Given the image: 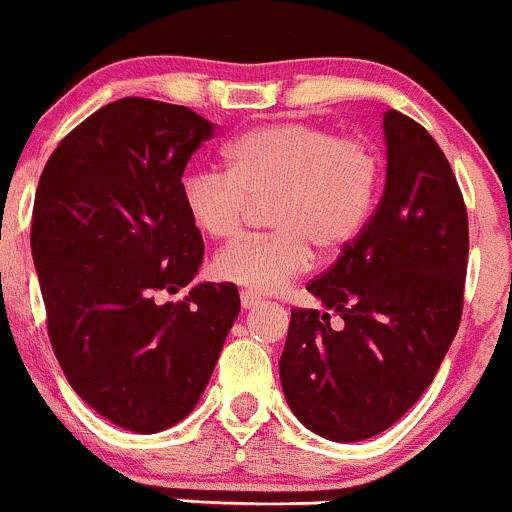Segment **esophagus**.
I'll use <instances>...</instances> for the list:
<instances>
[{
  "mask_svg": "<svg viewBox=\"0 0 512 512\" xmlns=\"http://www.w3.org/2000/svg\"><path fill=\"white\" fill-rule=\"evenodd\" d=\"M258 303H261V298H258L256 293H251V291H241V308H244V310L258 308Z\"/></svg>",
  "mask_w": 512,
  "mask_h": 512,
  "instance_id": "34e87169",
  "label": "esophagus"
}]
</instances>
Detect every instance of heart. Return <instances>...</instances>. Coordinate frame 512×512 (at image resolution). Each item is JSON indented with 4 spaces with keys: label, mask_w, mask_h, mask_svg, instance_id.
Returning a JSON list of instances; mask_svg holds the SVG:
<instances>
[{
    "label": "heart",
    "mask_w": 512,
    "mask_h": 512,
    "mask_svg": "<svg viewBox=\"0 0 512 512\" xmlns=\"http://www.w3.org/2000/svg\"><path fill=\"white\" fill-rule=\"evenodd\" d=\"M226 172L192 167L182 204L209 239L241 231L251 204L268 199L266 236H246L214 256L212 273L251 293H276L313 266V246L335 256L350 249L377 204L382 165L365 140L340 138L310 123L246 130L224 150Z\"/></svg>",
    "instance_id": "b5f03b06"
}]
</instances>
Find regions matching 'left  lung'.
Wrapping results in <instances>:
<instances>
[{"label":"left lung","instance_id":"left-lung-1","mask_svg":"<svg viewBox=\"0 0 512 512\" xmlns=\"http://www.w3.org/2000/svg\"><path fill=\"white\" fill-rule=\"evenodd\" d=\"M387 179L360 239L308 283L320 310H291L278 372L305 429L365 441L419 402L449 352L463 308L468 217L436 140L384 110ZM343 325L335 331L329 313Z\"/></svg>","mask_w":512,"mask_h":512}]
</instances>
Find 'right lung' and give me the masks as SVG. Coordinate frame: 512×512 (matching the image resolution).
Segmentation results:
<instances>
[{
  "mask_svg": "<svg viewBox=\"0 0 512 512\" xmlns=\"http://www.w3.org/2000/svg\"><path fill=\"white\" fill-rule=\"evenodd\" d=\"M214 128L184 105L120 98L61 140L36 189L31 256L56 360L88 407L135 434L192 412L239 318L231 283L160 300L202 266L182 175Z\"/></svg>",
  "mask_w": 512,
  "mask_h": 512,
  "instance_id": "obj_1",
  "label": "right lung"
}]
</instances>
